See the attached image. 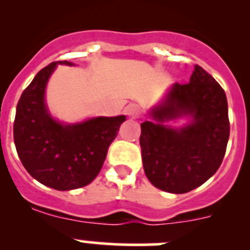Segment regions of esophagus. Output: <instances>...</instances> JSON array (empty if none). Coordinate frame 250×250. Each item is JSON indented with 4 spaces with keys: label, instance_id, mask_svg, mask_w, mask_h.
<instances>
[{
    "label": "esophagus",
    "instance_id": "esophagus-1",
    "mask_svg": "<svg viewBox=\"0 0 250 250\" xmlns=\"http://www.w3.org/2000/svg\"><path fill=\"white\" fill-rule=\"evenodd\" d=\"M125 113L128 116H132V117H137L141 113V109L139 105L137 104H129L127 107H125Z\"/></svg>",
    "mask_w": 250,
    "mask_h": 250
}]
</instances>
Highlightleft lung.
Segmentation results:
<instances>
[{
	"label": "left lung",
	"instance_id": "1",
	"mask_svg": "<svg viewBox=\"0 0 250 250\" xmlns=\"http://www.w3.org/2000/svg\"><path fill=\"white\" fill-rule=\"evenodd\" d=\"M191 115L180 130L165 120ZM153 120L141 123L144 170L153 186L185 193L206 183L220 167L230 137L225 90L203 67L195 65L190 82L174 83L165 102L152 110Z\"/></svg>",
	"mask_w": 250,
	"mask_h": 250
}]
</instances>
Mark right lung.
I'll list each match as a JSON object with an SVG mask.
<instances>
[{
  "mask_svg": "<svg viewBox=\"0 0 250 250\" xmlns=\"http://www.w3.org/2000/svg\"><path fill=\"white\" fill-rule=\"evenodd\" d=\"M57 64L72 65L64 60L40 70L18 102L13 134L27 173L43 185L67 191L97 178L125 117H98L71 125L53 120L44 105V88Z\"/></svg>",
  "mask_w": 250,
  "mask_h": 250,
  "instance_id": "right-lung-1",
  "label": "right lung"
}]
</instances>
